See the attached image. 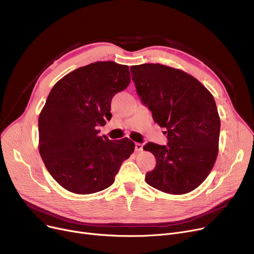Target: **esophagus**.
<instances>
[{
    "label": "esophagus",
    "instance_id": "obj_1",
    "mask_svg": "<svg viewBox=\"0 0 254 254\" xmlns=\"http://www.w3.org/2000/svg\"><path fill=\"white\" fill-rule=\"evenodd\" d=\"M135 149H136V151H137V152L142 151V149H143V145H142L141 143H136V144H135Z\"/></svg>",
    "mask_w": 254,
    "mask_h": 254
}]
</instances>
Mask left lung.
Here are the masks:
<instances>
[{"mask_svg":"<svg viewBox=\"0 0 254 254\" xmlns=\"http://www.w3.org/2000/svg\"><path fill=\"white\" fill-rule=\"evenodd\" d=\"M131 72L142 103L168 134L167 146L149 142L143 147L156 159L145 181L171 194L195 190L218 154L220 118L214 98L194 77L168 65H131Z\"/></svg>","mask_w":254,"mask_h":254,"instance_id":"8db88e82","label":"left lung"}]
</instances>
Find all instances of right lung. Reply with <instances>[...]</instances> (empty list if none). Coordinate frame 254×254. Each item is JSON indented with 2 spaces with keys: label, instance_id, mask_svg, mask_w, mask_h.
Returning <instances> with one entry per match:
<instances>
[{
  "label": "right lung",
  "instance_id": "obj_1",
  "mask_svg": "<svg viewBox=\"0 0 254 254\" xmlns=\"http://www.w3.org/2000/svg\"><path fill=\"white\" fill-rule=\"evenodd\" d=\"M129 82L128 66L109 61L78 68L52 87L39 115V151L64 190L89 194L109 188L134 152L127 138L112 141L98 135V127L112 117V98Z\"/></svg>",
  "mask_w": 254,
  "mask_h": 254
}]
</instances>
